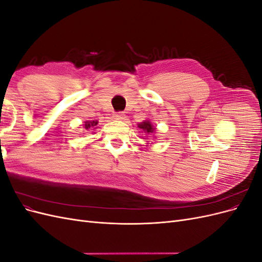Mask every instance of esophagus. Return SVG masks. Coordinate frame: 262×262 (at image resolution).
<instances>
[{"mask_svg": "<svg viewBox=\"0 0 262 262\" xmlns=\"http://www.w3.org/2000/svg\"><path fill=\"white\" fill-rule=\"evenodd\" d=\"M113 117H114V119H116V120H123V119L125 118V115H124V113L119 112V113H116Z\"/></svg>", "mask_w": 262, "mask_h": 262, "instance_id": "1", "label": "esophagus"}]
</instances>
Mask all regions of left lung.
<instances>
[{
	"label": "left lung",
	"instance_id": "obj_1",
	"mask_svg": "<svg viewBox=\"0 0 262 262\" xmlns=\"http://www.w3.org/2000/svg\"><path fill=\"white\" fill-rule=\"evenodd\" d=\"M138 126L142 131H144L145 133H153V131H154L153 126H152V124H150L149 121H143L142 123L138 124Z\"/></svg>",
	"mask_w": 262,
	"mask_h": 262
}]
</instances>
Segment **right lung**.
Masks as SVG:
<instances>
[{
  "mask_svg": "<svg viewBox=\"0 0 262 262\" xmlns=\"http://www.w3.org/2000/svg\"><path fill=\"white\" fill-rule=\"evenodd\" d=\"M96 124H97V121H87V122H85V128L90 129V128H93V126H95Z\"/></svg>",
  "mask_w": 262,
  "mask_h": 262,
  "instance_id": "obj_1",
  "label": "right lung"
}]
</instances>
